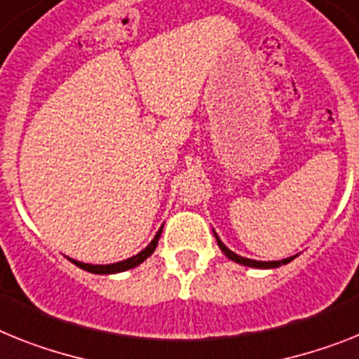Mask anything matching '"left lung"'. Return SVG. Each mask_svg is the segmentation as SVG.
<instances>
[{"mask_svg": "<svg viewBox=\"0 0 359 359\" xmlns=\"http://www.w3.org/2000/svg\"><path fill=\"white\" fill-rule=\"evenodd\" d=\"M215 239H217V245H219V248L222 250V254H224L226 257L231 259V261H236V263H239V264H245V266H252V268H277V266H281V264L290 263L292 259H294V257H288V259H283V261H254V259L241 257V255L233 254L231 250L226 248L224 243H222V241L219 239V237H217V233H215Z\"/></svg>", "mask_w": 359, "mask_h": 359, "instance_id": "1", "label": "left lung"}]
</instances>
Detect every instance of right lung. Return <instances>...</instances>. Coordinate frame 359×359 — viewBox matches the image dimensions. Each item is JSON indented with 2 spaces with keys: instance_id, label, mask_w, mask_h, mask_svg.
Segmentation results:
<instances>
[{
  "instance_id": "1",
  "label": "right lung",
  "mask_w": 359,
  "mask_h": 359,
  "mask_svg": "<svg viewBox=\"0 0 359 359\" xmlns=\"http://www.w3.org/2000/svg\"><path fill=\"white\" fill-rule=\"evenodd\" d=\"M162 233V228L158 231H156L155 239L149 243V245L146 246V250H142L140 254L133 255V257L126 259V261H120V263H113V264H86V263H80V261H74V259H71L72 263L76 264V266H80L82 270H87V272L91 273H116V272H123V270H129V268H135L138 266L140 263H144L149 255L155 252L156 245H158V237H161Z\"/></svg>"
}]
</instances>
